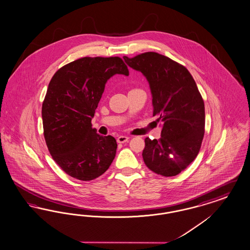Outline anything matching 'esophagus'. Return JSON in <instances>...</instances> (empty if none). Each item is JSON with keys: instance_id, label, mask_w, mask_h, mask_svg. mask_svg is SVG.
<instances>
[{"instance_id": "obj_1", "label": "esophagus", "mask_w": 250, "mask_h": 250, "mask_svg": "<svg viewBox=\"0 0 250 250\" xmlns=\"http://www.w3.org/2000/svg\"><path fill=\"white\" fill-rule=\"evenodd\" d=\"M128 140H129V138L126 137V136H120V137L117 139V141H118V143H125V142L128 141Z\"/></svg>"}]
</instances>
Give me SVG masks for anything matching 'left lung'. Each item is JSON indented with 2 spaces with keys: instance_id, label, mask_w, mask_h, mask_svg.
Returning <instances> with one entry per match:
<instances>
[{
  "instance_id": "1",
  "label": "left lung",
  "mask_w": 250,
  "mask_h": 250,
  "mask_svg": "<svg viewBox=\"0 0 250 250\" xmlns=\"http://www.w3.org/2000/svg\"><path fill=\"white\" fill-rule=\"evenodd\" d=\"M124 60L146 77L153 116L162 123L160 140L145 139L144 163L158 175L177 176L197 156L205 134V104L195 81L184 66L155 52Z\"/></svg>"
}]
</instances>
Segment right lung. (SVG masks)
Returning <instances> with one entry per match:
<instances>
[{
  "label": "right lung",
  "mask_w": 250,
  "mask_h": 250,
  "mask_svg": "<svg viewBox=\"0 0 250 250\" xmlns=\"http://www.w3.org/2000/svg\"><path fill=\"white\" fill-rule=\"evenodd\" d=\"M115 74H129L120 58L85 57L60 68L48 84L42 107L43 136L53 159L74 179L99 178L115 157V139L98 134L91 124L105 84Z\"/></svg>",
  "instance_id": "1"
}]
</instances>
